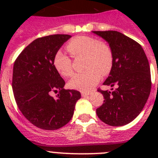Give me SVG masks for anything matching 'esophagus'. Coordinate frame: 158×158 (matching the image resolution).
I'll return each mask as SVG.
<instances>
[{
    "label": "esophagus",
    "mask_w": 158,
    "mask_h": 158,
    "mask_svg": "<svg viewBox=\"0 0 158 158\" xmlns=\"http://www.w3.org/2000/svg\"><path fill=\"white\" fill-rule=\"evenodd\" d=\"M91 94L90 93H86V92H81V96H83V97H86V96H89V95Z\"/></svg>",
    "instance_id": "34e87169"
}]
</instances>
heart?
<instances>
[{
	"mask_svg": "<svg viewBox=\"0 0 158 158\" xmlns=\"http://www.w3.org/2000/svg\"><path fill=\"white\" fill-rule=\"evenodd\" d=\"M66 50L73 58L85 56L84 72L77 73L69 81L71 89L82 92L90 91L100 80L102 75L108 74L113 65L111 47L104 42L88 35L73 38L66 44ZM53 63L58 73L64 77L72 76V60L63 51L55 53Z\"/></svg>",
	"mask_w": 158,
	"mask_h": 158,
	"instance_id": "heart-1",
	"label": "heart"
}]
</instances>
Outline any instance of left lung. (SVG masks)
Here are the masks:
<instances>
[{
  "label": "left lung",
  "instance_id": "1",
  "mask_svg": "<svg viewBox=\"0 0 158 158\" xmlns=\"http://www.w3.org/2000/svg\"><path fill=\"white\" fill-rule=\"evenodd\" d=\"M93 33L107 42L112 51V68L104 85L115 86L111 93L98 89L105 100L96 114L107 125L123 126L140 114L150 96V64L142 46L125 35L116 31Z\"/></svg>",
  "mask_w": 158,
  "mask_h": 158
}]
</instances>
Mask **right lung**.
Masks as SVG:
<instances>
[{
    "label": "right lung",
    "mask_w": 158,
    "mask_h": 158,
    "mask_svg": "<svg viewBox=\"0 0 158 158\" xmlns=\"http://www.w3.org/2000/svg\"><path fill=\"white\" fill-rule=\"evenodd\" d=\"M69 35L39 38L24 48L13 65L12 90L23 116L39 128L57 130L70 121L80 92L64 89L65 81L55 69V53ZM52 92H58L55 98Z\"/></svg>",
    "instance_id": "1"
}]
</instances>
